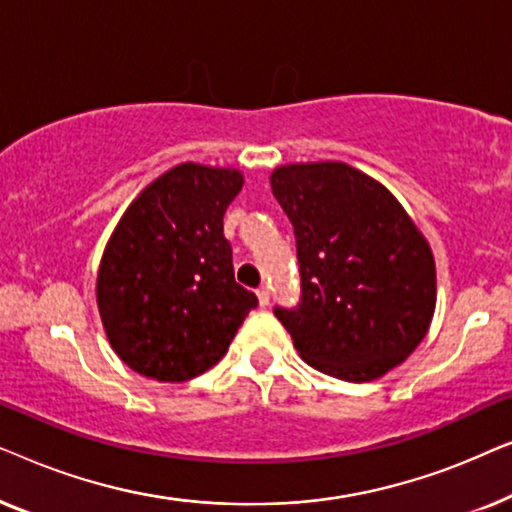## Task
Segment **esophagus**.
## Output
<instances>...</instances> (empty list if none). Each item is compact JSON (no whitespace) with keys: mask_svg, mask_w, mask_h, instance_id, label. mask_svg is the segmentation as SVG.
I'll return each mask as SVG.
<instances>
[{"mask_svg":"<svg viewBox=\"0 0 512 512\" xmlns=\"http://www.w3.org/2000/svg\"><path fill=\"white\" fill-rule=\"evenodd\" d=\"M256 296H258V305H261V307H268L270 305V291L265 289V286H263V289L256 291Z\"/></svg>","mask_w":512,"mask_h":512,"instance_id":"34e87169","label":"esophagus"}]
</instances>
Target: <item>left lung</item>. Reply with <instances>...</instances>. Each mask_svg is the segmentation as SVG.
Instances as JSON below:
<instances>
[{"label":"left lung","mask_w":512,"mask_h":512,"mask_svg":"<svg viewBox=\"0 0 512 512\" xmlns=\"http://www.w3.org/2000/svg\"><path fill=\"white\" fill-rule=\"evenodd\" d=\"M272 195L289 216L300 303L275 307L300 359L347 382L401 366L429 331L436 263L394 195L347 163L282 165Z\"/></svg>","instance_id":"obj_1"}]
</instances>
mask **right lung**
I'll return each instance as SVG.
<instances>
[{
  "instance_id": "obj_1",
  "label": "right lung",
  "mask_w": 512,
  "mask_h": 512,
  "mask_svg": "<svg viewBox=\"0 0 512 512\" xmlns=\"http://www.w3.org/2000/svg\"><path fill=\"white\" fill-rule=\"evenodd\" d=\"M233 167L181 163L132 200L97 270V307L125 366L158 382L219 363L258 305L235 282L223 214L242 191Z\"/></svg>"
}]
</instances>
